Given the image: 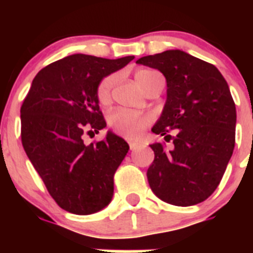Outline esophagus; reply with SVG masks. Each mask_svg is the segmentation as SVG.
<instances>
[{
    "instance_id": "esophagus-1",
    "label": "esophagus",
    "mask_w": 253,
    "mask_h": 253,
    "mask_svg": "<svg viewBox=\"0 0 253 253\" xmlns=\"http://www.w3.org/2000/svg\"><path fill=\"white\" fill-rule=\"evenodd\" d=\"M129 147H130V151H137V149L140 147V144H139V143L130 142V143H129Z\"/></svg>"
}]
</instances>
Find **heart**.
I'll use <instances>...</instances> for the list:
<instances>
[{"label": "heart", "mask_w": 253, "mask_h": 253, "mask_svg": "<svg viewBox=\"0 0 253 253\" xmlns=\"http://www.w3.org/2000/svg\"><path fill=\"white\" fill-rule=\"evenodd\" d=\"M156 72L148 71V69H140L135 73V80L138 84L144 90L147 81L149 80L152 75ZM118 81V76L110 75L105 77L97 86V99L100 104L105 105L111 100V93L113 88ZM107 123L110 125L116 133L122 134L126 138H135L138 137L144 128H147L151 123V116L146 114L134 113L130 110H125V109H116L111 111L107 118Z\"/></svg>", "instance_id": "heart-1"}]
</instances>
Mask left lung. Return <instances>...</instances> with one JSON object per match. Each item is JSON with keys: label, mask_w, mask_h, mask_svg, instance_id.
<instances>
[{"label": "left lung", "mask_w": 253, "mask_h": 253, "mask_svg": "<svg viewBox=\"0 0 253 253\" xmlns=\"http://www.w3.org/2000/svg\"><path fill=\"white\" fill-rule=\"evenodd\" d=\"M137 63L166 77V104L152 131L173 144L169 151L162 143L151 144L149 186L172 205L204 202L222 180L236 142V105L227 81L215 66L178 49L142 57ZM171 130L175 137L168 134Z\"/></svg>", "instance_id": "1"}]
</instances>
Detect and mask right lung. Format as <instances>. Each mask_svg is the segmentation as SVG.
<instances>
[{
    "label": "right lung",
    "mask_w": 253,
    "mask_h": 253,
    "mask_svg": "<svg viewBox=\"0 0 253 253\" xmlns=\"http://www.w3.org/2000/svg\"><path fill=\"white\" fill-rule=\"evenodd\" d=\"M134 59L73 54L39 71L22 102L21 142L46 190L62 209L88 215L114 194V173L129 151L111 131L84 144V134L106 126L97 99L102 78Z\"/></svg>",
    "instance_id": "1"
}]
</instances>
